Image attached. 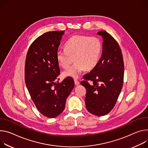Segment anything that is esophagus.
<instances>
[{
  "mask_svg": "<svg viewBox=\"0 0 148 148\" xmlns=\"http://www.w3.org/2000/svg\"><path fill=\"white\" fill-rule=\"evenodd\" d=\"M74 84H75V86H78V85H79V82L78 81V79H74Z\"/></svg>",
  "mask_w": 148,
  "mask_h": 148,
  "instance_id": "34e87169",
  "label": "esophagus"
}]
</instances>
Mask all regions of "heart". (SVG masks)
Returning <instances> with one entry per match:
<instances>
[{"label": "heart", "instance_id": "heart-1", "mask_svg": "<svg viewBox=\"0 0 148 148\" xmlns=\"http://www.w3.org/2000/svg\"><path fill=\"white\" fill-rule=\"evenodd\" d=\"M101 51L100 39L95 36L84 35L73 36L65 44L64 49L56 52L58 64L64 69L70 68L63 73L64 77L77 78L83 70H91L97 64Z\"/></svg>", "mask_w": 148, "mask_h": 148}]
</instances>
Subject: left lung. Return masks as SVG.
I'll list each match as a JSON object with an SVG mask.
<instances>
[{"label":"left lung","instance_id":"1","mask_svg":"<svg viewBox=\"0 0 148 148\" xmlns=\"http://www.w3.org/2000/svg\"><path fill=\"white\" fill-rule=\"evenodd\" d=\"M97 34L103 38L102 54L95 68L84 75L81 84L87 90V110L91 114L102 116L113 109L122 90L124 62L116 40L106 31H99Z\"/></svg>","mask_w":148,"mask_h":148}]
</instances>
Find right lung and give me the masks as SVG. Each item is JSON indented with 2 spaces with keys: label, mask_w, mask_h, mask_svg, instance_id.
<instances>
[{
  "label": "right lung",
  "mask_w": 148,
  "mask_h": 148,
  "mask_svg": "<svg viewBox=\"0 0 148 148\" xmlns=\"http://www.w3.org/2000/svg\"><path fill=\"white\" fill-rule=\"evenodd\" d=\"M64 31L47 32L30 45L25 65V81L38 111L54 118L64 110L66 99L74 87V79L66 77L56 83L60 69L56 58ZM58 82V81H57Z\"/></svg>",
  "instance_id": "right-lung-1"
}]
</instances>
